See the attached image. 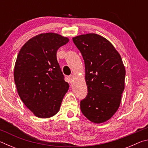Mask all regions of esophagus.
<instances>
[{
	"instance_id": "34e87169",
	"label": "esophagus",
	"mask_w": 148,
	"mask_h": 148,
	"mask_svg": "<svg viewBox=\"0 0 148 148\" xmlns=\"http://www.w3.org/2000/svg\"><path fill=\"white\" fill-rule=\"evenodd\" d=\"M74 77L73 75H71V76H69V82H71V83H72V82L74 81Z\"/></svg>"
}]
</instances>
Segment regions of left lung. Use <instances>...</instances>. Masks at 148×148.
Returning <instances> with one entry per match:
<instances>
[{
  "instance_id": "left-lung-1",
  "label": "left lung",
  "mask_w": 148,
  "mask_h": 148,
  "mask_svg": "<svg viewBox=\"0 0 148 148\" xmlns=\"http://www.w3.org/2000/svg\"><path fill=\"white\" fill-rule=\"evenodd\" d=\"M85 62L88 93L80 102L85 116L95 123L108 121L118 110L125 89V69L118 51L99 34L72 38Z\"/></svg>"
}]
</instances>
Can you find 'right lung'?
<instances>
[{"mask_svg": "<svg viewBox=\"0 0 148 148\" xmlns=\"http://www.w3.org/2000/svg\"><path fill=\"white\" fill-rule=\"evenodd\" d=\"M69 41L53 32L40 34L29 40L17 57L14 77L17 92L40 118L56 115L69 90L56 56L59 47Z\"/></svg>", "mask_w": 148, "mask_h": 148, "instance_id": "1", "label": "right lung"}]
</instances>
